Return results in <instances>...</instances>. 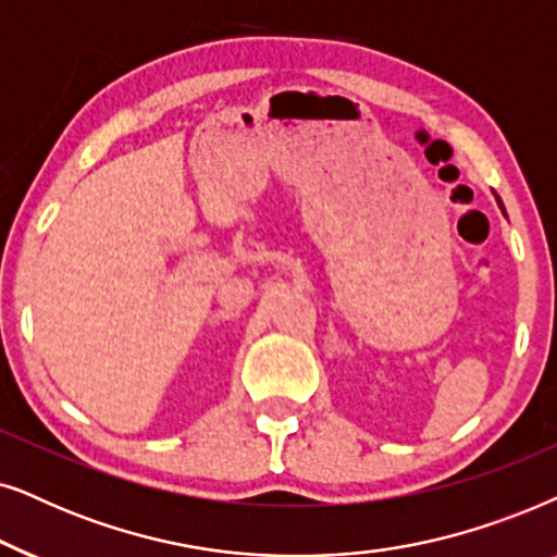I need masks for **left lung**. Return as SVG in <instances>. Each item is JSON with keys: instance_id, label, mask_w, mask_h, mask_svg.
<instances>
[{"instance_id": "obj_1", "label": "left lung", "mask_w": 557, "mask_h": 557, "mask_svg": "<svg viewBox=\"0 0 557 557\" xmlns=\"http://www.w3.org/2000/svg\"><path fill=\"white\" fill-rule=\"evenodd\" d=\"M496 201H499V198H496ZM499 206H502V201H499ZM502 211H504V206H502Z\"/></svg>"}]
</instances>
